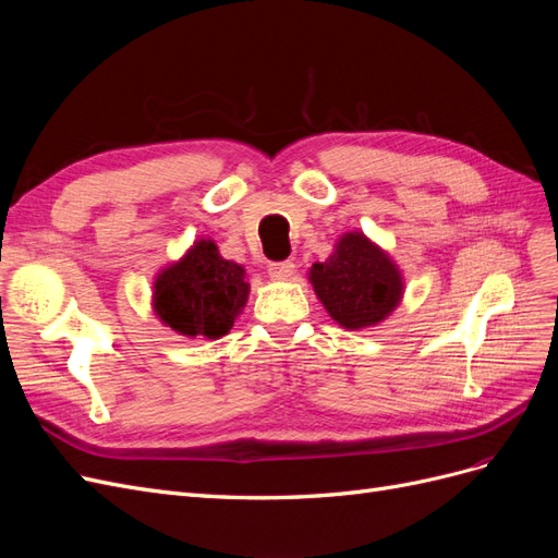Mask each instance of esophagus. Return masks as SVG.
<instances>
[{"mask_svg":"<svg viewBox=\"0 0 558 558\" xmlns=\"http://www.w3.org/2000/svg\"><path fill=\"white\" fill-rule=\"evenodd\" d=\"M267 272L272 279H291L295 272V265L291 260H281V263H269Z\"/></svg>","mask_w":558,"mask_h":558,"instance_id":"esophagus-1","label":"esophagus"}]
</instances>
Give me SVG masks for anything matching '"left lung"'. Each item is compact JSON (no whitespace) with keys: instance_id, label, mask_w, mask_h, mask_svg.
Masks as SVG:
<instances>
[{"instance_id":"obj_1","label":"left lung","mask_w":558,"mask_h":558,"mask_svg":"<svg viewBox=\"0 0 558 558\" xmlns=\"http://www.w3.org/2000/svg\"><path fill=\"white\" fill-rule=\"evenodd\" d=\"M310 279L328 314L351 330L379 324L402 295L396 265L361 232L344 234L326 263H314Z\"/></svg>"}]
</instances>
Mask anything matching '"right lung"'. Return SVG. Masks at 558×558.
<instances>
[{
	"label": "right lung",
	"mask_w": 558,
	"mask_h": 558,
	"mask_svg": "<svg viewBox=\"0 0 558 558\" xmlns=\"http://www.w3.org/2000/svg\"><path fill=\"white\" fill-rule=\"evenodd\" d=\"M248 283L238 263L218 256L214 242H197L181 263L156 281V312L181 335L216 340L246 305Z\"/></svg>",
	"instance_id": "add662e5"
}]
</instances>
